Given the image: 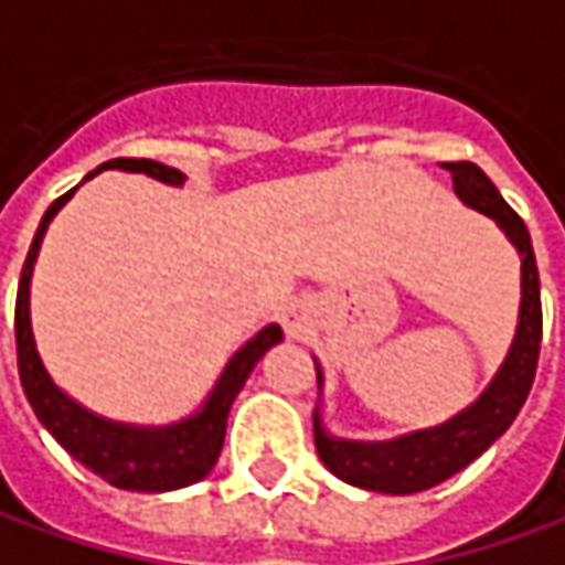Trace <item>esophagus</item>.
Returning a JSON list of instances; mask_svg holds the SVG:
<instances>
[{"label":"esophagus","instance_id":"34e87169","mask_svg":"<svg viewBox=\"0 0 565 565\" xmlns=\"http://www.w3.org/2000/svg\"><path fill=\"white\" fill-rule=\"evenodd\" d=\"M284 329H287L290 334H294V338H297V334L303 331V316H300L297 309H284Z\"/></svg>","mask_w":565,"mask_h":565}]
</instances>
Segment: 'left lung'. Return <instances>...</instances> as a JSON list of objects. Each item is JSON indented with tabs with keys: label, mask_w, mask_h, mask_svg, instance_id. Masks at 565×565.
<instances>
[{
	"label": "left lung",
	"mask_w": 565,
	"mask_h": 565,
	"mask_svg": "<svg viewBox=\"0 0 565 565\" xmlns=\"http://www.w3.org/2000/svg\"><path fill=\"white\" fill-rule=\"evenodd\" d=\"M452 173L455 192L471 209L490 214L505 236L522 253V309H519V331L509 348V356L500 366L497 380L480 395L468 411H461L449 424L433 429H420L392 443H348L334 439L319 424V411L312 414V436L316 452L326 461L334 478L348 480L363 490L380 493H420L436 487L465 465H471L483 449L493 446L505 429L512 427L515 414L525 405L537 354H541V331H544V312H541V278L537 262L531 249L525 221L509 209L497 185L487 180V173L471 160H449L443 163ZM319 373V366H316ZM322 382V376H319Z\"/></svg>",
	"instance_id": "1"
}]
</instances>
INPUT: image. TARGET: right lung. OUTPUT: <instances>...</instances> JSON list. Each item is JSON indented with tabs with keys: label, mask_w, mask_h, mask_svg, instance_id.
Masks as SVG:
<instances>
[{
	"label": "right lung",
	"mask_w": 565,
	"mask_h": 565,
	"mask_svg": "<svg viewBox=\"0 0 565 565\" xmlns=\"http://www.w3.org/2000/svg\"><path fill=\"white\" fill-rule=\"evenodd\" d=\"M132 170V173H148L160 183L180 185L185 180L180 170L158 163L148 158H116L100 163L94 173L100 170ZM94 173H87L90 180ZM75 189H68L60 195L40 221L34 243L28 249L24 268H21V281H18V300H14V344H18V376L24 385V395L34 407L38 420L56 436L65 452L75 461H82L87 471H94L97 478H104L119 490H141V493H160V490H177L189 487L195 480H202L214 468L221 446H224V429H227V414L234 405L236 392L243 388V382L249 380L253 366L262 354L281 341L278 326H265L256 338L239 348L234 360L227 363L224 376L217 380L214 392L209 395L205 407L189 417L183 424L173 427H126V424H113L97 414H90L82 405H75L68 395H62L46 376L43 363H40L38 348H34V334H31V309H28V294H31V271H34V258H38L40 239L46 224L53 221V214L72 199Z\"/></svg>",
	"instance_id": "obj_1"
}]
</instances>
